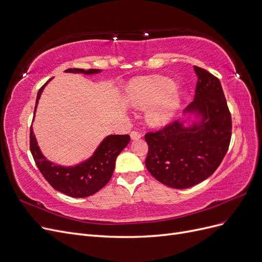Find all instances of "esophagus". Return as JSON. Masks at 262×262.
<instances>
[{
  "mask_svg": "<svg viewBox=\"0 0 262 262\" xmlns=\"http://www.w3.org/2000/svg\"><path fill=\"white\" fill-rule=\"evenodd\" d=\"M141 138V134L138 132H132L130 133V139L132 140H138Z\"/></svg>",
  "mask_w": 262,
  "mask_h": 262,
  "instance_id": "esophagus-1",
  "label": "esophagus"
}]
</instances>
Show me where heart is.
<instances>
[{
  "instance_id": "b5f03b06",
  "label": "heart",
  "mask_w": 262,
  "mask_h": 262,
  "mask_svg": "<svg viewBox=\"0 0 262 262\" xmlns=\"http://www.w3.org/2000/svg\"><path fill=\"white\" fill-rule=\"evenodd\" d=\"M125 100L137 109L146 110L149 126L160 128L167 125L177 113L182 93L172 80L161 75L138 77L126 89Z\"/></svg>"
}]
</instances>
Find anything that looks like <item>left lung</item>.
I'll list each match as a JSON object with an SVG mask.
<instances>
[{
    "mask_svg": "<svg viewBox=\"0 0 262 262\" xmlns=\"http://www.w3.org/2000/svg\"><path fill=\"white\" fill-rule=\"evenodd\" d=\"M194 100L183 118L146 135V167L163 185L188 189L210 177L228 151L232 121L220 81L194 66Z\"/></svg>",
    "mask_w": 262,
    "mask_h": 262,
    "instance_id": "obj_1",
    "label": "left lung"
}]
</instances>
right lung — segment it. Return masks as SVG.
Segmentation results:
<instances>
[{"mask_svg":"<svg viewBox=\"0 0 262 262\" xmlns=\"http://www.w3.org/2000/svg\"><path fill=\"white\" fill-rule=\"evenodd\" d=\"M64 72L92 75L100 73L101 70L67 69ZM51 80H48L37 92L34 116L38 100L41 98L45 86L51 82ZM129 140L130 137L128 135H108L102 139L99 146L96 148L89 159L75 164V165L63 166L47 160L38 146L33 134L32 125L30 128V150L37 168L40 169L43 177L55 190L72 198L91 196L102 189L112 177L116 158L129 143Z\"/></svg>","mask_w":262,"mask_h":262,"instance_id":"right-lung-1","label":"right lung"}]
</instances>
